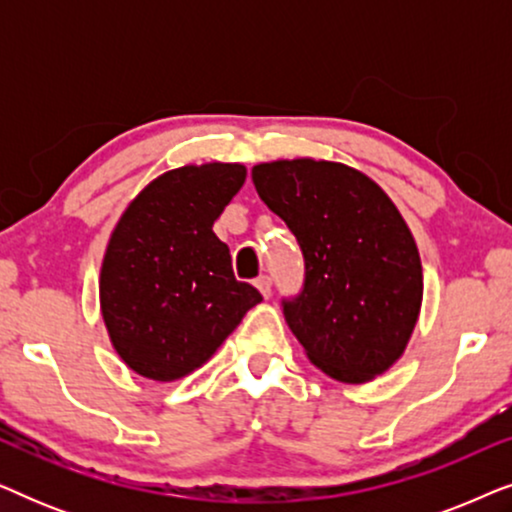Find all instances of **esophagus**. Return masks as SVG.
Masks as SVG:
<instances>
[{
	"label": "esophagus",
	"instance_id": "obj_1",
	"mask_svg": "<svg viewBox=\"0 0 512 512\" xmlns=\"http://www.w3.org/2000/svg\"><path fill=\"white\" fill-rule=\"evenodd\" d=\"M256 289L263 293V298H270V293H272V279H270L268 275L258 277V279H256Z\"/></svg>",
	"mask_w": 512,
	"mask_h": 512
}]
</instances>
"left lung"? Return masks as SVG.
I'll list each match as a JSON object with an SVG mask.
<instances>
[{
    "mask_svg": "<svg viewBox=\"0 0 512 512\" xmlns=\"http://www.w3.org/2000/svg\"><path fill=\"white\" fill-rule=\"evenodd\" d=\"M251 179L303 251V291L282 305L307 359L347 384L382 375L408 347L424 296L401 212L373 179L331 160L261 163Z\"/></svg>",
    "mask_w": 512,
    "mask_h": 512,
    "instance_id": "8db88e82",
    "label": "left lung"
}]
</instances>
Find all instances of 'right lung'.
<instances>
[{"mask_svg": "<svg viewBox=\"0 0 512 512\" xmlns=\"http://www.w3.org/2000/svg\"><path fill=\"white\" fill-rule=\"evenodd\" d=\"M247 179L240 163L184 165L153 179L109 237L100 307L125 366L156 382L179 380L223 345L263 300L237 282L214 221Z\"/></svg>", "mask_w": 512, "mask_h": 512, "instance_id": "add662e5", "label": "right lung"}]
</instances>
